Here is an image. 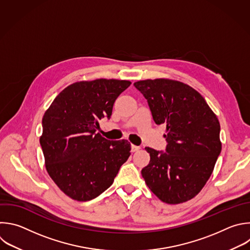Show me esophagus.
Segmentation results:
<instances>
[{"mask_svg":"<svg viewBox=\"0 0 250 250\" xmlns=\"http://www.w3.org/2000/svg\"><path fill=\"white\" fill-rule=\"evenodd\" d=\"M140 147L139 146H136V145H131V152H136L137 150H139Z\"/></svg>","mask_w":250,"mask_h":250,"instance_id":"obj_1","label":"esophagus"}]
</instances>
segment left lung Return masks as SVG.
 <instances>
[{"mask_svg": "<svg viewBox=\"0 0 250 250\" xmlns=\"http://www.w3.org/2000/svg\"><path fill=\"white\" fill-rule=\"evenodd\" d=\"M147 100L154 122L165 124V151L146 147L150 162L141 175L163 202L179 204L199 193L221 153L220 123L192 87L170 79L134 83Z\"/></svg>", "mask_w": 250, "mask_h": 250, "instance_id": "left-lung-1", "label": "left lung"}]
</instances>
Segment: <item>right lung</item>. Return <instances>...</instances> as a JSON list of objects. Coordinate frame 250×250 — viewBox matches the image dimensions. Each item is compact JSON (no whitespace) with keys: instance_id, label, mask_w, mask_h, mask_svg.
<instances>
[{"instance_id":"right-lung-1","label":"right lung","mask_w":250,"mask_h":250,"mask_svg":"<svg viewBox=\"0 0 250 250\" xmlns=\"http://www.w3.org/2000/svg\"><path fill=\"white\" fill-rule=\"evenodd\" d=\"M130 81L96 79L64 88L45 112L40 145L52 180L70 198L88 201L114 183L130 155L127 140H108L96 130L112 116Z\"/></svg>"}]
</instances>
